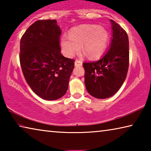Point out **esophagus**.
<instances>
[{
  "mask_svg": "<svg viewBox=\"0 0 151 151\" xmlns=\"http://www.w3.org/2000/svg\"><path fill=\"white\" fill-rule=\"evenodd\" d=\"M75 64L76 66H82L83 65V61L81 60H78V59H76L75 62Z\"/></svg>",
  "mask_w": 151,
  "mask_h": 151,
  "instance_id": "obj_1",
  "label": "esophagus"
}]
</instances>
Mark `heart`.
<instances>
[{
	"label": "heart",
	"instance_id": "obj_1",
	"mask_svg": "<svg viewBox=\"0 0 151 151\" xmlns=\"http://www.w3.org/2000/svg\"><path fill=\"white\" fill-rule=\"evenodd\" d=\"M109 33L103 26L85 24L71 29L68 35L61 37V45L68 55H73L82 48V50L91 57L102 54L106 48Z\"/></svg>",
	"mask_w": 151,
	"mask_h": 151
}]
</instances>
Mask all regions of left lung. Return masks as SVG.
<instances>
[{"mask_svg": "<svg viewBox=\"0 0 151 151\" xmlns=\"http://www.w3.org/2000/svg\"><path fill=\"white\" fill-rule=\"evenodd\" d=\"M110 47L100 59L83 63L85 83L88 93L97 99L114 95L124 83L129 65V38L126 31L114 20Z\"/></svg>", "mask_w": 151, "mask_h": 151, "instance_id": "1", "label": "left lung"}]
</instances>
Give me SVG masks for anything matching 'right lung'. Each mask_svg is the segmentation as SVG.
<instances>
[{"label": "right lung", "mask_w": 151, "mask_h": 151, "mask_svg": "<svg viewBox=\"0 0 151 151\" xmlns=\"http://www.w3.org/2000/svg\"><path fill=\"white\" fill-rule=\"evenodd\" d=\"M60 35L57 20H39L20 39L19 59L25 80L45 100H57L65 95L75 68V60L60 53Z\"/></svg>", "instance_id": "obj_1"}]
</instances>
